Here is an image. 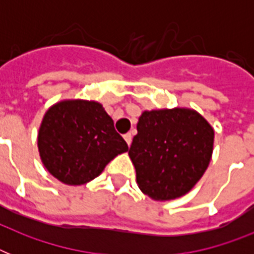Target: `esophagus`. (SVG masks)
I'll use <instances>...</instances> for the list:
<instances>
[{
    "instance_id": "1",
    "label": "esophagus",
    "mask_w": 254,
    "mask_h": 254,
    "mask_svg": "<svg viewBox=\"0 0 254 254\" xmlns=\"http://www.w3.org/2000/svg\"><path fill=\"white\" fill-rule=\"evenodd\" d=\"M124 139H125V141H127V146H130L131 139H133V135H131V133H127V134L124 135Z\"/></svg>"
}]
</instances>
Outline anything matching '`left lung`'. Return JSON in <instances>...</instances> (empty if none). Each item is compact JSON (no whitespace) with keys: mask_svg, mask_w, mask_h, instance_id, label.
Masks as SVG:
<instances>
[{"mask_svg":"<svg viewBox=\"0 0 254 254\" xmlns=\"http://www.w3.org/2000/svg\"><path fill=\"white\" fill-rule=\"evenodd\" d=\"M129 149L139 190L153 200L190 192L208 167L215 131L190 108L143 111Z\"/></svg>","mask_w":254,"mask_h":254,"instance_id":"left-lung-1","label":"left lung"}]
</instances>
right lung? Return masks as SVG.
<instances>
[{
    "mask_svg": "<svg viewBox=\"0 0 254 254\" xmlns=\"http://www.w3.org/2000/svg\"><path fill=\"white\" fill-rule=\"evenodd\" d=\"M43 166L68 186L85 185L127 151L113 120L93 100H62L47 109L38 131Z\"/></svg>",
    "mask_w": 254,
    "mask_h": 254,
    "instance_id": "right-lung-1",
    "label": "right lung"
}]
</instances>
